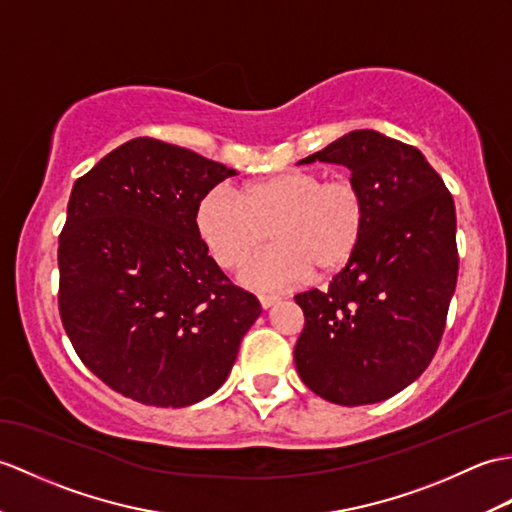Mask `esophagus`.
I'll use <instances>...</instances> for the list:
<instances>
[{
	"label": "esophagus",
	"instance_id": "esophagus-1",
	"mask_svg": "<svg viewBox=\"0 0 512 512\" xmlns=\"http://www.w3.org/2000/svg\"><path fill=\"white\" fill-rule=\"evenodd\" d=\"M281 299L277 294H259V303H261V307H264V310H268V307H272V305H277Z\"/></svg>",
	"mask_w": 512,
	"mask_h": 512
}]
</instances>
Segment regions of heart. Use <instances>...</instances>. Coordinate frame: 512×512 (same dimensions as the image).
I'll list each match as a JSON object with an SVG mask.
<instances>
[{
    "label": "heart",
    "instance_id": "heart-1",
    "mask_svg": "<svg viewBox=\"0 0 512 512\" xmlns=\"http://www.w3.org/2000/svg\"><path fill=\"white\" fill-rule=\"evenodd\" d=\"M368 222L362 187L349 176L288 170L248 183L218 185L200 198L196 229L222 268H235L268 240L240 279L259 290H283L314 275L327 279L351 264Z\"/></svg>",
    "mask_w": 512,
    "mask_h": 512
}]
</instances>
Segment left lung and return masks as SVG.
I'll list each match as a JSON object with an SVG mask.
<instances>
[{
  "label": "left lung",
  "instance_id": "8db88e82",
  "mask_svg": "<svg viewBox=\"0 0 512 512\" xmlns=\"http://www.w3.org/2000/svg\"><path fill=\"white\" fill-rule=\"evenodd\" d=\"M314 161L351 170L368 222L329 288L294 296L305 314L294 362L318 397L366 406L410 386L434 358L458 279L456 207L417 148L377 130H351L299 163Z\"/></svg>",
  "mask_w": 512,
  "mask_h": 512
}]
</instances>
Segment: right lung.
<instances>
[{
  "label": "right lung",
  "mask_w": 512,
  "mask_h": 512,
  "mask_svg": "<svg viewBox=\"0 0 512 512\" xmlns=\"http://www.w3.org/2000/svg\"><path fill=\"white\" fill-rule=\"evenodd\" d=\"M233 174L137 137L71 189L58 237V312L82 364L128 399L185 408L213 395L261 314L196 229L200 198Z\"/></svg>",
  "instance_id": "add662e5"
}]
</instances>
